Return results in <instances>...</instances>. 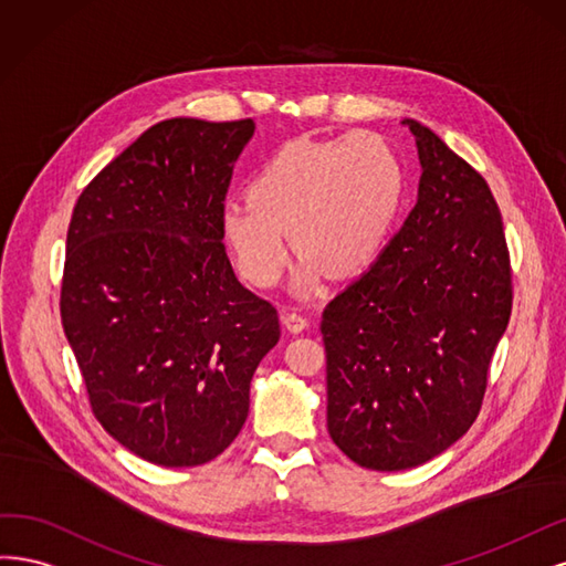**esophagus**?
Here are the masks:
<instances>
[{
    "label": "esophagus",
    "instance_id": "esophagus-1",
    "mask_svg": "<svg viewBox=\"0 0 566 566\" xmlns=\"http://www.w3.org/2000/svg\"><path fill=\"white\" fill-rule=\"evenodd\" d=\"M282 322H284V326H286L291 334H301L303 329H307V324H310L305 315H301L298 310L289 307V305L282 307Z\"/></svg>",
    "mask_w": 566,
    "mask_h": 566
}]
</instances>
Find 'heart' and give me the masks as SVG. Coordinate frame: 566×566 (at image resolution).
I'll list each match as a JSON object with an SVG mask.
<instances>
[{
	"label": "heart",
	"instance_id": "b5f03b06",
	"mask_svg": "<svg viewBox=\"0 0 566 566\" xmlns=\"http://www.w3.org/2000/svg\"><path fill=\"white\" fill-rule=\"evenodd\" d=\"M405 192L392 145L371 132L291 140L223 209V234L242 275L272 286L286 265V234L303 256L298 282L319 270L348 275L386 242Z\"/></svg>",
	"mask_w": 566,
	"mask_h": 566
}]
</instances>
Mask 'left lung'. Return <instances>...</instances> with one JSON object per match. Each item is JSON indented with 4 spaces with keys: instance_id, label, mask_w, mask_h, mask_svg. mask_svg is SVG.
<instances>
[{
    "instance_id": "1",
    "label": "left lung",
    "mask_w": 566,
    "mask_h": 566,
    "mask_svg": "<svg viewBox=\"0 0 566 566\" xmlns=\"http://www.w3.org/2000/svg\"><path fill=\"white\" fill-rule=\"evenodd\" d=\"M421 186L374 265L326 303V426L367 470L449 449L482 409L513 310V268L486 180L428 126L407 122Z\"/></svg>"
}]
</instances>
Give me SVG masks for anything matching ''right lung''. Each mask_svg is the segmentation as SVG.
I'll use <instances>...</instances> for the list:
<instances>
[{
	"label": "right lung",
	"mask_w": 566,
	"mask_h": 566,
	"mask_svg": "<svg viewBox=\"0 0 566 566\" xmlns=\"http://www.w3.org/2000/svg\"><path fill=\"white\" fill-rule=\"evenodd\" d=\"M251 119L150 126L82 190L61 322L96 421L140 459L190 468L240 434L275 305L234 277L223 209Z\"/></svg>",
	"instance_id": "1"
}]
</instances>
